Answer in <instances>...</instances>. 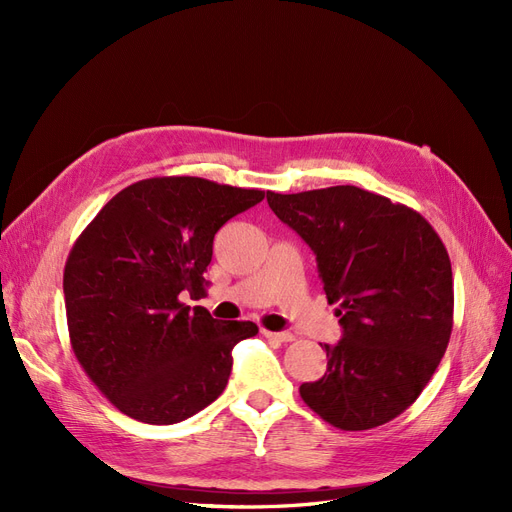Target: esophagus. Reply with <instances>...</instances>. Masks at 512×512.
I'll use <instances>...</instances> for the list:
<instances>
[{"label":"esophagus","instance_id":"obj_1","mask_svg":"<svg viewBox=\"0 0 512 512\" xmlns=\"http://www.w3.org/2000/svg\"><path fill=\"white\" fill-rule=\"evenodd\" d=\"M267 339H275V342H292L294 335L292 333H273V331H262Z\"/></svg>","mask_w":512,"mask_h":512}]
</instances>
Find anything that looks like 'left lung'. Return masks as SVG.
I'll use <instances>...</instances> for the list:
<instances>
[{
	"label": "left lung",
	"instance_id": "8db88e82",
	"mask_svg": "<svg viewBox=\"0 0 512 512\" xmlns=\"http://www.w3.org/2000/svg\"><path fill=\"white\" fill-rule=\"evenodd\" d=\"M271 211L312 247L344 335L327 371L301 384L322 421L363 431L423 393L453 331V269L438 232L414 209L354 185L267 192Z\"/></svg>",
	"mask_w": 512,
	"mask_h": 512
}]
</instances>
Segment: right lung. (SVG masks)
Segmentation results:
<instances>
[{
  "mask_svg": "<svg viewBox=\"0 0 512 512\" xmlns=\"http://www.w3.org/2000/svg\"><path fill=\"white\" fill-rule=\"evenodd\" d=\"M262 198L200 177L143 179L76 239L64 269L70 344L119 412L173 425L222 395L232 348L258 327L179 297H203L215 232Z\"/></svg>",
  "mask_w": 512,
  "mask_h": 512,
  "instance_id": "add662e5",
  "label": "right lung"
}]
</instances>
